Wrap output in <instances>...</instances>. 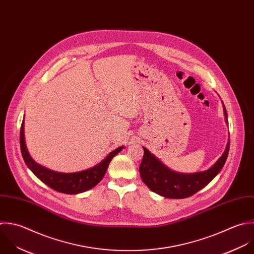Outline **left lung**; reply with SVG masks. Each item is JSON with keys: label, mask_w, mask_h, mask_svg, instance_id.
<instances>
[{"label": "left lung", "mask_w": 254, "mask_h": 254, "mask_svg": "<svg viewBox=\"0 0 254 254\" xmlns=\"http://www.w3.org/2000/svg\"><path fill=\"white\" fill-rule=\"evenodd\" d=\"M224 108L226 123L229 125L228 113ZM139 166V174L144 184L154 193L169 199L188 198L206 187L222 170L230 150V135L223 155L208 170L195 173H180L171 170L163 164L147 148Z\"/></svg>", "instance_id": "8db88e82"}]
</instances>
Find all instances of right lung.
I'll list each match as a JSON object with an SVG mask.
<instances>
[{
	"mask_svg": "<svg viewBox=\"0 0 254 254\" xmlns=\"http://www.w3.org/2000/svg\"><path fill=\"white\" fill-rule=\"evenodd\" d=\"M20 150L22 158L26 166L31 172L44 184L53 190L64 194H80L94 188L105 176L109 164L114 156H116L125 146H120L105 157L100 163L86 170L73 173H62L50 170L36 163L30 156L24 138V117L20 127Z\"/></svg>",
	"mask_w": 254,
	"mask_h": 254,
	"instance_id": "obj_1",
	"label": "right lung"
}]
</instances>
